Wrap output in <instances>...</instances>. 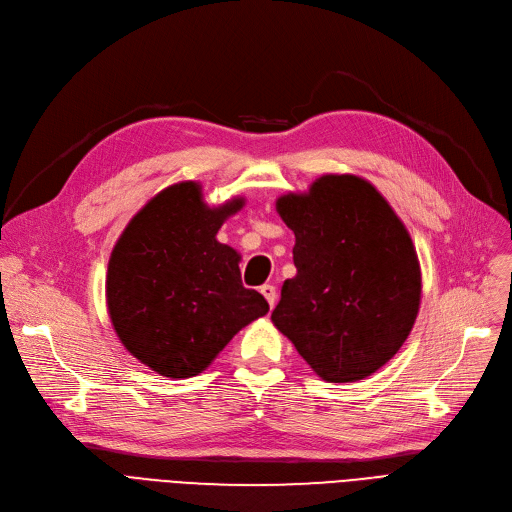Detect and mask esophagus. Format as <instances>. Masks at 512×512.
I'll list each match as a JSON object with an SVG mask.
<instances>
[{
    "label": "esophagus",
    "instance_id": "esophagus-1",
    "mask_svg": "<svg viewBox=\"0 0 512 512\" xmlns=\"http://www.w3.org/2000/svg\"><path fill=\"white\" fill-rule=\"evenodd\" d=\"M261 294H263V297H265V301L270 303V307L274 309V305H276V297H278L276 288H274L272 284H263V286H261Z\"/></svg>",
    "mask_w": 512,
    "mask_h": 512
}]
</instances>
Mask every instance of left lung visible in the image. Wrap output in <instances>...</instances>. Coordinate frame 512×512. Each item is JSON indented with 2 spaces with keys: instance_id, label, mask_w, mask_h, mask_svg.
I'll return each instance as SVG.
<instances>
[{
  "instance_id": "left-lung-1",
  "label": "left lung",
  "mask_w": 512,
  "mask_h": 512,
  "mask_svg": "<svg viewBox=\"0 0 512 512\" xmlns=\"http://www.w3.org/2000/svg\"><path fill=\"white\" fill-rule=\"evenodd\" d=\"M294 232L297 276L284 282L274 326L321 380L359 382L409 338L421 267L407 226L369 180L324 174L276 199Z\"/></svg>"
}]
</instances>
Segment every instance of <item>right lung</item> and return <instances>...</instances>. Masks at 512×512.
Returning <instances> with one entry per match:
<instances>
[{
    "mask_svg": "<svg viewBox=\"0 0 512 512\" xmlns=\"http://www.w3.org/2000/svg\"><path fill=\"white\" fill-rule=\"evenodd\" d=\"M245 205H207L195 180L166 186L122 230L105 303L126 351L164 378H193L270 305L240 282V253L218 238Z\"/></svg>",
    "mask_w": 512,
    "mask_h": 512,
    "instance_id": "obj_1",
    "label": "right lung"
}]
</instances>
